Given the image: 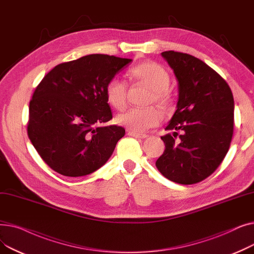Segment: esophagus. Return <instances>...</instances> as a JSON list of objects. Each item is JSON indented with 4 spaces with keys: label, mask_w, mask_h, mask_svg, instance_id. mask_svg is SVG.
<instances>
[{
    "label": "esophagus",
    "mask_w": 254,
    "mask_h": 254,
    "mask_svg": "<svg viewBox=\"0 0 254 254\" xmlns=\"http://www.w3.org/2000/svg\"><path fill=\"white\" fill-rule=\"evenodd\" d=\"M127 135L130 136V137L137 138V139H145V138L148 137V135H146V134H140V132H135V131H131V130L127 131Z\"/></svg>",
    "instance_id": "esophagus-1"
}]
</instances>
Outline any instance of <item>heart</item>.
I'll list each match as a JSON object with an SVG mask.
<instances>
[{
    "mask_svg": "<svg viewBox=\"0 0 254 254\" xmlns=\"http://www.w3.org/2000/svg\"><path fill=\"white\" fill-rule=\"evenodd\" d=\"M128 77L134 81L147 84L152 88L151 102L162 107H169L172 99L169 92L171 77L161 64L146 62L136 64L128 70ZM127 83L118 77L111 78L106 84L105 96L107 102L115 109H123L127 103ZM162 120V113L154 107L149 108H129L116 116V123L131 131L143 132L157 126Z\"/></svg>",
    "mask_w": 254,
    "mask_h": 254,
    "instance_id": "heart-1",
    "label": "heart"
}]
</instances>
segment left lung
<instances>
[{
  "label": "left lung",
  "instance_id": "obj_1",
  "mask_svg": "<svg viewBox=\"0 0 254 254\" xmlns=\"http://www.w3.org/2000/svg\"><path fill=\"white\" fill-rule=\"evenodd\" d=\"M178 80L177 110L162 136L166 149L157 158L163 176L179 184L209 177L229 151L234 132V97L225 80L188 53L164 51Z\"/></svg>",
  "mask_w": 254,
  "mask_h": 254
}]
</instances>
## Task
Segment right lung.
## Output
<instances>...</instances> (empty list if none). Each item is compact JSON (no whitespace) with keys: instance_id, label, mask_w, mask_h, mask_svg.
Returning <instances> with one entry per match:
<instances>
[{"instance_id":"add662e5","label":"right lung","mask_w":254,"mask_h":254,"mask_svg":"<svg viewBox=\"0 0 254 254\" xmlns=\"http://www.w3.org/2000/svg\"><path fill=\"white\" fill-rule=\"evenodd\" d=\"M130 62L89 55L56 65L38 84L30 101L28 136L53 171L80 177L108 161L126 129L100 127L112 119L105 87Z\"/></svg>"}]
</instances>
